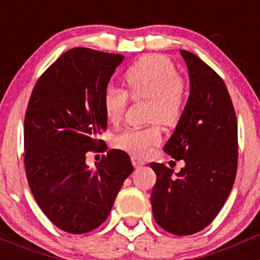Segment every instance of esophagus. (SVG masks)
Segmentation results:
<instances>
[{"label":"esophagus","instance_id":"1","mask_svg":"<svg viewBox=\"0 0 260 260\" xmlns=\"http://www.w3.org/2000/svg\"><path fill=\"white\" fill-rule=\"evenodd\" d=\"M132 161H133V165H134L135 168H141L146 164V162H144V160H142V158L138 157V156H133Z\"/></svg>","mask_w":260,"mask_h":260}]
</instances>
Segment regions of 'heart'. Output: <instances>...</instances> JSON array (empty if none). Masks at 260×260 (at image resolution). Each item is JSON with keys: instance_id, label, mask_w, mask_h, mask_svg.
<instances>
[{"instance_id": "b5f03b06", "label": "heart", "mask_w": 260, "mask_h": 260, "mask_svg": "<svg viewBox=\"0 0 260 260\" xmlns=\"http://www.w3.org/2000/svg\"><path fill=\"white\" fill-rule=\"evenodd\" d=\"M127 92L134 102L147 100L146 118L151 125L130 127L116 135L113 144L135 156H147L162 139V125L173 126L180 121L187 99L185 79L176 65L162 54H148L134 62L125 73ZM128 105L125 89L108 86L103 93V109L108 122L117 125L122 121Z\"/></svg>"}]
</instances>
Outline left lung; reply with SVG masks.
Returning <instances> with one entry per match:
<instances>
[{"label":"left lung","mask_w":260,"mask_h":260,"mask_svg":"<svg viewBox=\"0 0 260 260\" xmlns=\"http://www.w3.org/2000/svg\"><path fill=\"white\" fill-rule=\"evenodd\" d=\"M190 74V96L164 151L185 168L151 162L156 183L151 204L156 222L176 236L202 231L215 220L233 187L238 126L224 80L206 62L181 50Z\"/></svg>","instance_id":"left-lung-1"}]
</instances>
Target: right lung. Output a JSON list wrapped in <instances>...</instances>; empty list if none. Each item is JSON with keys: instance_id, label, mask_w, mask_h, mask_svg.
Listing matches in <instances>:
<instances>
[{"instance_id": "right-lung-1", "label": "right lung", "mask_w": 260, "mask_h": 260, "mask_svg": "<svg viewBox=\"0 0 260 260\" xmlns=\"http://www.w3.org/2000/svg\"><path fill=\"white\" fill-rule=\"evenodd\" d=\"M122 54L73 48L53 62L32 89L24 117V168L29 189L61 231L87 233L109 215L134 167L110 150L91 171L88 152H104L103 93Z\"/></svg>"}]
</instances>
